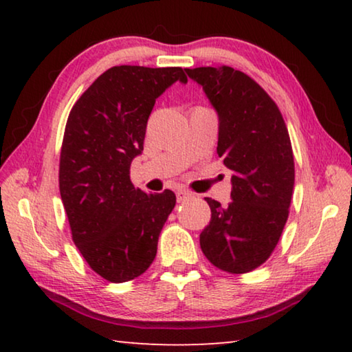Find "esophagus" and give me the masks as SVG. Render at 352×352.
Returning a JSON list of instances; mask_svg holds the SVG:
<instances>
[{"label": "esophagus", "instance_id": "esophagus-1", "mask_svg": "<svg viewBox=\"0 0 352 352\" xmlns=\"http://www.w3.org/2000/svg\"><path fill=\"white\" fill-rule=\"evenodd\" d=\"M190 195H192V194H190L189 190H186V189H178V190H177V201H178V204H182V201H184L188 197H190Z\"/></svg>", "mask_w": 352, "mask_h": 352}]
</instances>
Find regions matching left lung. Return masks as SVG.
Here are the masks:
<instances>
[{"label":"left lung","mask_w":352,"mask_h":352,"mask_svg":"<svg viewBox=\"0 0 352 352\" xmlns=\"http://www.w3.org/2000/svg\"><path fill=\"white\" fill-rule=\"evenodd\" d=\"M219 118L217 153L231 175V201L206 197L211 222L201 252L217 269L247 273L269 259L289 217L295 164L287 127L272 98L230 67L186 69Z\"/></svg>","instance_id":"obj_1"}]
</instances>
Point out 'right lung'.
<instances>
[{"instance_id": "right-lung-1", "label": "right lung", "mask_w": 352, "mask_h": 352, "mask_svg": "<svg viewBox=\"0 0 352 352\" xmlns=\"http://www.w3.org/2000/svg\"><path fill=\"white\" fill-rule=\"evenodd\" d=\"M182 68L121 65L100 74L71 110L60 170L62 201L76 247L111 283L144 273L175 206V194H146L130 180V164L144 148L147 119Z\"/></svg>"}]
</instances>
